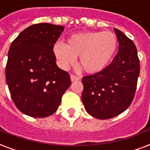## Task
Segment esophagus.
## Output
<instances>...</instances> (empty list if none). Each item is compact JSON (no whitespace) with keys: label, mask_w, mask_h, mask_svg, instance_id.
<instances>
[{"label":"esophagus","mask_w":150,"mask_h":150,"mask_svg":"<svg viewBox=\"0 0 150 150\" xmlns=\"http://www.w3.org/2000/svg\"><path fill=\"white\" fill-rule=\"evenodd\" d=\"M80 79V78H79L77 76H75L74 75H71V82H75V81H78Z\"/></svg>","instance_id":"obj_1"}]
</instances>
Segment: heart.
Here are the masks:
<instances>
[{
    "label": "heart",
    "mask_w": 150,
    "mask_h": 150,
    "mask_svg": "<svg viewBox=\"0 0 150 150\" xmlns=\"http://www.w3.org/2000/svg\"><path fill=\"white\" fill-rule=\"evenodd\" d=\"M115 33L106 32H83L70 35L65 44H56L53 52L59 64L67 69L73 65L79 56V64L90 74L102 71L109 65L117 47Z\"/></svg>",
    "instance_id": "heart-1"
}]
</instances>
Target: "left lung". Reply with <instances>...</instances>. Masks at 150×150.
<instances>
[{
	"mask_svg": "<svg viewBox=\"0 0 150 150\" xmlns=\"http://www.w3.org/2000/svg\"><path fill=\"white\" fill-rule=\"evenodd\" d=\"M114 30L119 44L115 59L103 71L82 79L84 107L98 119L115 117L130 106L140 72L135 44L120 30Z\"/></svg>",
	"mask_w": 150,
	"mask_h": 150,
	"instance_id": "left-lung-1",
	"label": "left lung"
}]
</instances>
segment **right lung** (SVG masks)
Instances as JSON below:
<instances>
[{
    "instance_id": "right-lung-1",
    "label": "right lung",
    "mask_w": 150,
    "mask_h": 150,
    "mask_svg": "<svg viewBox=\"0 0 150 150\" xmlns=\"http://www.w3.org/2000/svg\"><path fill=\"white\" fill-rule=\"evenodd\" d=\"M61 25L40 23L22 31L8 53L5 77L17 109L33 117L54 114L71 85L69 74L56 65L54 44Z\"/></svg>"
}]
</instances>
